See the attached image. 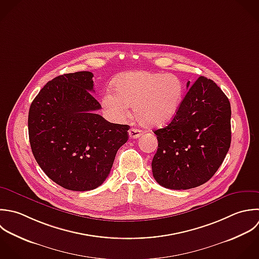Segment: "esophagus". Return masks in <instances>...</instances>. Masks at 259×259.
Wrapping results in <instances>:
<instances>
[{"label": "esophagus", "instance_id": "34e87169", "mask_svg": "<svg viewBox=\"0 0 259 259\" xmlns=\"http://www.w3.org/2000/svg\"><path fill=\"white\" fill-rule=\"evenodd\" d=\"M142 134V131L139 130V129H135V128H131L129 130V136L130 138L132 139H136V138H139Z\"/></svg>", "mask_w": 259, "mask_h": 259}]
</instances>
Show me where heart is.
<instances>
[{
    "label": "heart",
    "instance_id": "b5f03b06",
    "mask_svg": "<svg viewBox=\"0 0 259 259\" xmlns=\"http://www.w3.org/2000/svg\"><path fill=\"white\" fill-rule=\"evenodd\" d=\"M116 93L104 95L102 105L115 120H122L133 107L139 124L148 129L168 124L177 115L184 98V83L172 73L135 71L121 76Z\"/></svg>",
    "mask_w": 259,
    "mask_h": 259
}]
</instances>
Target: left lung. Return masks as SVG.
I'll use <instances>...</instances> for the list:
<instances>
[{
	"instance_id": "1",
	"label": "left lung",
	"mask_w": 259,
	"mask_h": 259,
	"mask_svg": "<svg viewBox=\"0 0 259 259\" xmlns=\"http://www.w3.org/2000/svg\"><path fill=\"white\" fill-rule=\"evenodd\" d=\"M154 134L158 141L151 163L155 181L171 190L197 188L215 175L230 148V102L212 79L200 76L171 122Z\"/></svg>"
}]
</instances>
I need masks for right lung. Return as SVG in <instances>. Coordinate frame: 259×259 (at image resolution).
<instances>
[{
  "label": "right lung",
  "mask_w": 259,
  "mask_h": 259,
  "mask_svg": "<svg viewBox=\"0 0 259 259\" xmlns=\"http://www.w3.org/2000/svg\"><path fill=\"white\" fill-rule=\"evenodd\" d=\"M93 76L90 71L56 76L29 109V141L37 163L50 180L70 191L100 187L129 138L128 125L96 114L102 107L91 94Z\"/></svg>",
  "instance_id": "right-lung-1"
}]
</instances>
